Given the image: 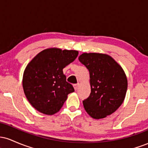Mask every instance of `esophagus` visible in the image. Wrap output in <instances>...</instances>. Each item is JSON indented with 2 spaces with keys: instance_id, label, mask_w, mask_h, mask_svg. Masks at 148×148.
Masks as SVG:
<instances>
[{
  "instance_id": "obj_1",
  "label": "esophagus",
  "mask_w": 148,
  "mask_h": 148,
  "mask_svg": "<svg viewBox=\"0 0 148 148\" xmlns=\"http://www.w3.org/2000/svg\"><path fill=\"white\" fill-rule=\"evenodd\" d=\"M79 84H74V89H75V90H77L78 88H79Z\"/></svg>"
}]
</instances>
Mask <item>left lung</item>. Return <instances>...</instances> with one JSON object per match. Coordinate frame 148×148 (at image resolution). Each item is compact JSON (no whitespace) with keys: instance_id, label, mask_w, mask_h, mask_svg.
Returning <instances> with one entry per match:
<instances>
[{"instance_id":"left-lung-1","label":"left lung","mask_w":148,"mask_h":148,"mask_svg":"<svg viewBox=\"0 0 148 148\" xmlns=\"http://www.w3.org/2000/svg\"><path fill=\"white\" fill-rule=\"evenodd\" d=\"M79 60L90 72L91 92L83 101L85 110L95 119L111 115L126 95L127 79L123 69L106 54L84 53Z\"/></svg>"}]
</instances>
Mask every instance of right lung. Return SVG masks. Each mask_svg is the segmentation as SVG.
<instances>
[{
	"label": "right lung",
	"mask_w": 148,
	"mask_h": 148,
	"mask_svg": "<svg viewBox=\"0 0 148 148\" xmlns=\"http://www.w3.org/2000/svg\"><path fill=\"white\" fill-rule=\"evenodd\" d=\"M75 50L50 48L43 50L25 67L23 76V91L37 111L53 115L60 110L69 93L74 91L66 81L64 67L78 56Z\"/></svg>",
	"instance_id": "1"
}]
</instances>
